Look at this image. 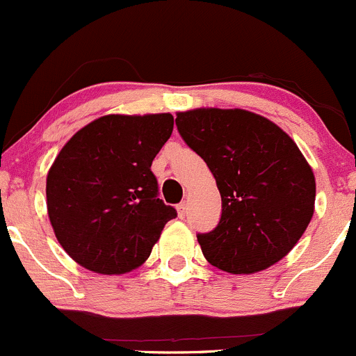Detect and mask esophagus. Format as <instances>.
Masks as SVG:
<instances>
[{
	"mask_svg": "<svg viewBox=\"0 0 356 356\" xmlns=\"http://www.w3.org/2000/svg\"><path fill=\"white\" fill-rule=\"evenodd\" d=\"M177 211H178V216L181 218V220H183V218L186 216V204H185V202L178 204V206H177Z\"/></svg>",
	"mask_w": 356,
	"mask_h": 356,
	"instance_id": "1",
	"label": "esophagus"
}]
</instances>
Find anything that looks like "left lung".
<instances>
[{"instance_id":"obj_1","label":"left lung","mask_w":356,"mask_h":356,"mask_svg":"<svg viewBox=\"0 0 356 356\" xmlns=\"http://www.w3.org/2000/svg\"><path fill=\"white\" fill-rule=\"evenodd\" d=\"M177 126L221 195L218 227L197 235L207 261L230 273H254L280 261L315 209V177L293 138L242 108L178 112Z\"/></svg>"}]
</instances>
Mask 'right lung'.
I'll use <instances>...</instances> for the list:
<instances>
[{
    "label": "right lung",
    "instance_id": "1",
    "mask_svg": "<svg viewBox=\"0 0 356 356\" xmlns=\"http://www.w3.org/2000/svg\"><path fill=\"white\" fill-rule=\"evenodd\" d=\"M173 124L171 114L104 115L60 150L47 178L48 216L81 266L104 275L138 268L177 218L150 171Z\"/></svg>",
    "mask_w": 356,
    "mask_h": 356
}]
</instances>
